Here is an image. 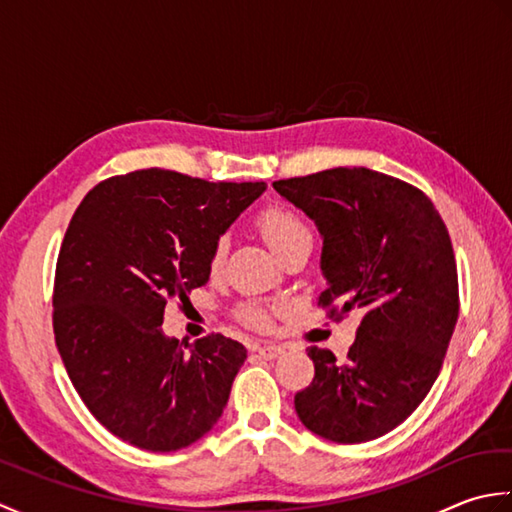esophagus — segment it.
<instances>
[{
  "instance_id": "34e87169",
  "label": "esophagus",
  "mask_w": 512,
  "mask_h": 512,
  "mask_svg": "<svg viewBox=\"0 0 512 512\" xmlns=\"http://www.w3.org/2000/svg\"><path fill=\"white\" fill-rule=\"evenodd\" d=\"M281 354H284V347H279V345L257 347V356L264 358V361H273V358H279Z\"/></svg>"
}]
</instances>
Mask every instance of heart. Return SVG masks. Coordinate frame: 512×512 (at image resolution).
I'll return each mask as SVG.
<instances>
[{
  "label": "heart",
  "instance_id": "b5f03b06",
  "mask_svg": "<svg viewBox=\"0 0 512 512\" xmlns=\"http://www.w3.org/2000/svg\"><path fill=\"white\" fill-rule=\"evenodd\" d=\"M255 224L259 228V233L264 235L270 248H273L279 257H284L292 248H297L301 244H312L310 226L297 211H292L290 206H281V204L266 206L264 211H259ZM226 250H228L226 237H217L209 253L211 275H217L224 268ZM281 310H284L281 303L248 299L237 306V317L244 325H248V328L270 330L273 328L275 317Z\"/></svg>",
  "mask_w": 512,
  "mask_h": 512
}]
</instances>
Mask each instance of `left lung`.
I'll use <instances>...</instances> for the list:
<instances>
[{
  "mask_svg": "<svg viewBox=\"0 0 512 512\" xmlns=\"http://www.w3.org/2000/svg\"><path fill=\"white\" fill-rule=\"evenodd\" d=\"M273 187L323 235L328 288L319 306L334 321L363 310L343 363L330 350L308 347L314 378L297 391V416L332 442L385 436L429 394L458 323L447 226L418 187L365 167L325 169Z\"/></svg>",
  "mask_w": 512,
  "mask_h": 512,
  "instance_id": "1",
  "label": "left lung"
}]
</instances>
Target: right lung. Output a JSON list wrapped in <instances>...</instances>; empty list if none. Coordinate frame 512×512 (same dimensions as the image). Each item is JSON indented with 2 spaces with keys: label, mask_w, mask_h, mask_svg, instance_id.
<instances>
[{
  "label": "right lung",
  "mask_w": 512,
  "mask_h": 512,
  "mask_svg": "<svg viewBox=\"0 0 512 512\" xmlns=\"http://www.w3.org/2000/svg\"><path fill=\"white\" fill-rule=\"evenodd\" d=\"M264 189L151 167L99 182L76 206L54 273V341L116 438L178 451L220 420L246 347L222 334L182 345L162 314L209 281L213 242Z\"/></svg>",
  "instance_id": "right-lung-1"
}]
</instances>
